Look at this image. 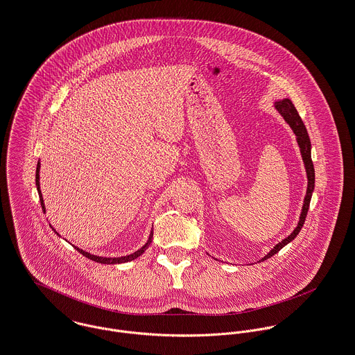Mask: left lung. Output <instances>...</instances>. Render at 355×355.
Listing matches in <instances>:
<instances>
[{"instance_id":"1","label":"left lung","mask_w":355,"mask_h":355,"mask_svg":"<svg viewBox=\"0 0 355 355\" xmlns=\"http://www.w3.org/2000/svg\"><path fill=\"white\" fill-rule=\"evenodd\" d=\"M275 108L281 113V116L285 119V121L291 125V128L293 130L295 135L297 137L301 157H302V161H304V164H305V170H306L308 188H306V194H305V198H304V205H302V211H301L300 220H299L297 227L295 228V231L288 238H285L282 242H279L268 255H265L262 258V261H266L268 258L273 257L274 254H277L282 247H285L289 242H292L299 235V232H300V230L302 228L304 223H305L308 209H309V202H311L312 191L315 189V168H313L312 158H311V140H309V137H308L306 128H305V125H304V123L301 120L300 114L297 113V110H296L295 105L292 104V101L289 98H284V100L275 103Z\"/></svg>"}]
</instances>
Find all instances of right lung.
I'll return each mask as SVG.
<instances>
[{
  "label": "right lung",
  "instance_id": "1",
  "mask_svg": "<svg viewBox=\"0 0 355 355\" xmlns=\"http://www.w3.org/2000/svg\"><path fill=\"white\" fill-rule=\"evenodd\" d=\"M39 168H40V164L37 162V167H36V187H37V191H39V197H40L42 208H43V211H46V209H44V202H43V197H42V191H40V188H39ZM151 239H153V231H151V234H150V238H148L147 243L143 245L140 250H137V251H135L134 254H130V255H125V257H120V258H103V257L92 255V254H89V252L83 251V250L78 248V247H76V248L78 250V252L82 254L83 257H86V258H89V259H92V261H94V262L105 263V265H114V263H124V262H130V261H134V259L137 258V257H140V255L147 250V247L150 245V243H151Z\"/></svg>",
  "mask_w": 355,
  "mask_h": 355
}]
</instances>
